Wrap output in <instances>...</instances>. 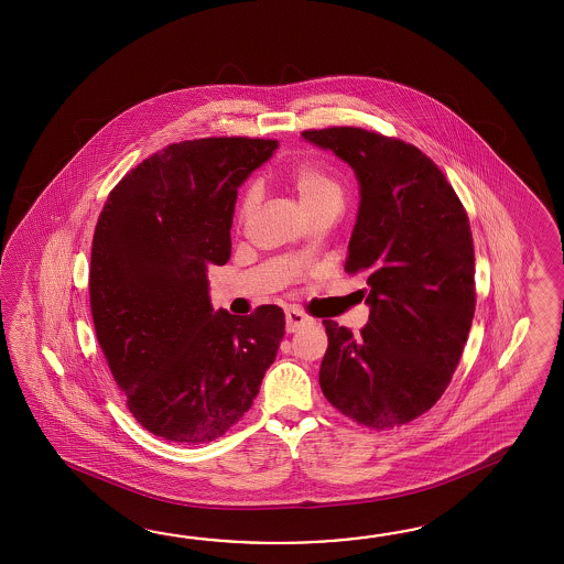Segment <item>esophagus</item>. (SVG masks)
Instances as JSON below:
<instances>
[{
    "label": "esophagus",
    "instance_id": "1",
    "mask_svg": "<svg viewBox=\"0 0 564 564\" xmlns=\"http://www.w3.org/2000/svg\"><path fill=\"white\" fill-rule=\"evenodd\" d=\"M314 324L311 316L308 314H304V312L299 311V308H288L286 311V330L288 333H296L300 328H304V326H311Z\"/></svg>",
    "mask_w": 564,
    "mask_h": 564
}]
</instances>
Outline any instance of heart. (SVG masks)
Segmentation results:
<instances>
[{
  "label": "heart",
  "mask_w": 564,
  "mask_h": 564,
  "mask_svg": "<svg viewBox=\"0 0 564 564\" xmlns=\"http://www.w3.org/2000/svg\"><path fill=\"white\" fill-rule=\"evenodd\" d=\"M288 185L296 193L300 204L314 217L323 216L326 212H333L340 207L343 202V185L335 173L318 163H299L288 173ZM258 204V189L248 187L241 195L238 207V219L241 224L252 216Z\"/></svg>",
  "instance_id": "1"
}]
</instances>
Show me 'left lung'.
Masks as SVG:
<instances>
[{
    "label": "left lung",
    "mask_w": 564,
    "mask_h": 564,
    "mask_svg": "<svg viewBox=\"0 0 564 564\" xmlns=\"http://www.w3.org/2000/svg\"><path fill=\"white\" fill-rule=\"evenodd\" d=\"M302 137L355 169L360 207L345 270L367 280L369 323L328 336L318 381L348 420L393 430L444 395L476 311L474 240L444 171L415 144L359 127Z\"/></svg>",
    "instance_id": "left-lung-1"
}]
</instances>
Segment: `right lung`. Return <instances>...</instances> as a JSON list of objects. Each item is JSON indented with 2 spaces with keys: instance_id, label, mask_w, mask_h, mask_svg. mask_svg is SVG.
<instances>
[{
  "instance_id": "right-lung-1",
  "label": "right lung",
  "mask_w": 564,
  "mask_h": 564,
  "mask_svg": "<svg viewBox=\"0 0 564 564\" xmlns=\"http://www.w3.org/2000/svg\"><path fill=\"white\" fill-rule=\"evenodd\" d=\"M276 147L250 137L167 144L115 185L96 221V338L132 417L167 442L221 437L276 359L280 306L214 314L207 296V268L231 253L238 187Z\"/></svg>"
}]
</instances>
